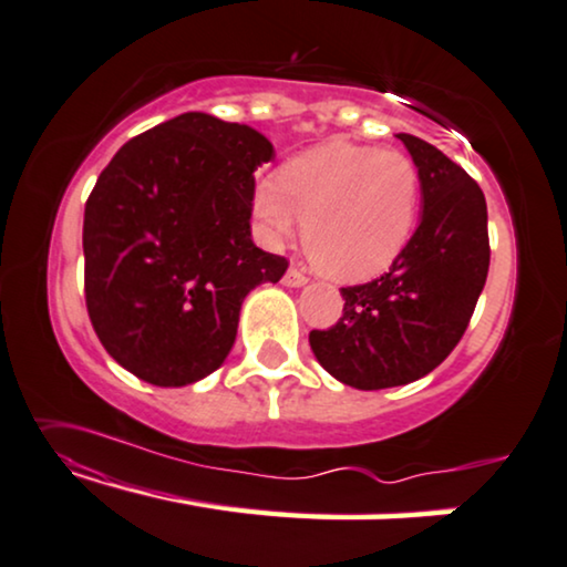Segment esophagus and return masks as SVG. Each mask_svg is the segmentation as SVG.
Instances as JSON below:
<instances>
[{
    "instance_id": "esophagus-1",
    "label": "esophagus",
    "mask_w": 567,
    "mask_h": 567,
    "mask_svg": "<svg viewBox=\"0 0 567 567\" xmlns=\"http://www.w3.org/2000/svg\"><path fill=\"white\" fill-rule=\"evenodd\" d=\"M282 282L287 285V287H306L308 285V277L302 275V272H298V269H287L285 272V277H282Z\"/></svg>"
}]
</instances>
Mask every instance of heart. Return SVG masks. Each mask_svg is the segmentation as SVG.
<instances>
[{
	"label": "heart",
	"instance_id": "b5f03b06",
	"mask_svg": "<svg viewBox=\"0 0 567 567\" xmlns=\"http://www.w3.org/2000/svg\"><path fill=\"white\" fill-rule=\"evenodd\" d=\"M420 214V171L396 150L326 142L265 177L255 216L269 241H285L306 221L312 265L346 282L382 275L412 239Z\"/></svg>",
	"mask_w": 567,
	"mask_h": 567
}]
</instances>
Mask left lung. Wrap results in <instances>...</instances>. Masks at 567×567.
Returning a JSON list of instances; mask_svg holds the SVG:
<instances>
[{
	"label": "left lung",
	"mask_w": 567,
	"mask_h": 567,
	"mask_svg": "<svg viewBox=\"0 0 567 567\" xmlns=\"http://www.w3.org/2000/svg\"><path fill=\"white\" fill-rule=\"evenodd\" d=\"M420 171V224L379 280L343 287V316L310 333L318 364L353 390L425 377L461 341L488 275L486 198L425 140L400 132Z\"/></svg>",
	"instance_id": "left-lung-1"
}]
</instances>
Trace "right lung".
I'll list each match as a JSON object with an SVG mask.
<instances>
[{
  "instance_id": "add662e5",
  "label": "right lung",
  "mask_w": 567,
  "mask_h": 567,
  "mask_svg": "<svg viewBox=\"0 0 567 567\" xmlns=\"http://www.w3.org/2000/svg\"><path fill=\"white\" fill-rule=\"evenodd\" d=\"M275 157L247 124L188 112L126 142L83 214L86 308L116 364L155 386L229 357L241 302L285 257L251 241L255 171Z\"/></svg>"
}]
</instances>
